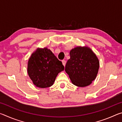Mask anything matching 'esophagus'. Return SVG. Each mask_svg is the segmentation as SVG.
I'll use <instances>...</instances> for the list:
<instances>
[{"mask_svg":"<svg viewBox=\"0 0 122 122\" xmlns=\"http://www.w3.org/2000/svg\"><path fill=\"white\" fill-rule=\"evenodd\" d=\"M62 62L63 65L64 66H65L66 63V61L65 60H62Z\"/></svg>","mask_w":122,"mask_h":122,"instance_id":"34e87169","label":"esophagus"}]
</instances>
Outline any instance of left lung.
<instances>
[{"mask_svg": "<svg viewBox=\"0 0 122 122\" xmlns=\"http://www.w3.org/2000/svg\"><path fill=\"white\" fill-rule=\"evenodd\" d=\"M65 67L72 83L80 87L89 86L98 74L100 61L88 46H77L70 51Z\"/></svg>", "mask_w": 122, "mask_h": 122, "instance_id": "left-lung-1", "label": "left lung"}]
</instances>
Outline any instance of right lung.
Returning <instances> with one entry per match:
<instances>
[{"mask_svg": "<svg viewBox=\"0 0 122 122\" xmlns=\"http://www.w3.org/2000/svg\"><path fill=\"white\" fill-rule=\"evenodd\" d=\"M64 70L62 62L59 61L47 47L38 48L28 60L27 73L35 86L40 88L53 85L59 73Z\"/></svg>", "mask_w": 122, "mask_h": 122, "instance_id": "1", "label": "right lung"}]
</instances>
